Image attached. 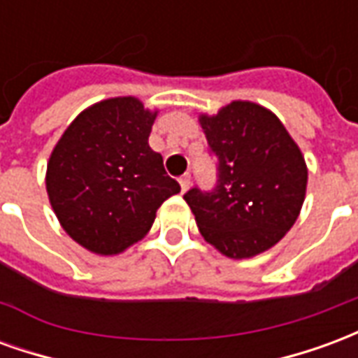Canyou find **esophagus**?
Segmentation results:
<instances>
[{
    "label": "esophagus",
    "mask_w": 358,
    "mask_h": 358,
    "mask_svg": "<svg viewBox=\"0 0 358 358\" xmlns=\"http://www.w3.org/2000/svg\"><path fill=\"white\" fill-rule=\"evenodd\" d=\"M180 187H182V192H186L187 187H189V182H192V176L189 174H184V176H180Z\"/></svg>",
    "instance_id": "esophagus-1"
}]
</instances>
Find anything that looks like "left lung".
I'll return each mask as SVG.
<instances>
[{
	"mask_svg": "<svg viewBox=\"0 0 358 358\" xmlns=\"http://www.w3.org/2000/svg\"><path fill=\"white\" fill-rule=\"evenodd\" d=\"M217 184L194 186L184 199L199 232L232 259L263 253L299 217L307 166L284 124L261 105L234 101L215 117H201Z\"/></svg>",
	"mask_w": 358,
	"mask_h": 358,
	"instance_id": "obj_1",
	"label": "left lung"
}]
</instances>
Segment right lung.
<instances>
[{
  "label": "right lung",
  "instance_id": "right-lung-1",
  "mask_svg": "<svg viewBox=\"0 0 358 358\" xmlns=\"http://www.w3.org/2000/svg\"><path fill=\"white\" fill-rule=\"evenodd\" d=\"M155 113L134 97L95 103L65 130L48 163V195L66 234L99 255L140 241L180 184L149 148Z\"/></svg>",
  "mask_w": 358,
  "mask_h": 358
}]
</instances>
